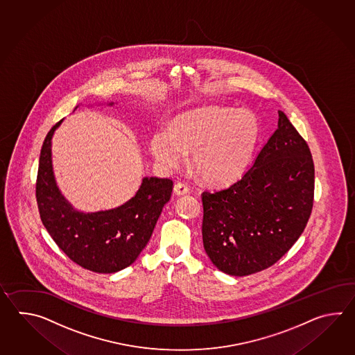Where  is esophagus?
<instances>
[{
	"label": "esophagus",
	"instance_id": "obj_1",
	"mask_svg": "<svg viewBox=\"0 0 355 355\" xmlns=\"http://www.w3.org/2000/svg\"><path fill=\"white\" fill-rule=\"evenodd\" d=\"M189 191H190V189L187 184H184V182L175 184L174 193L176 196H185V194H188Z\"/></svg>",
	"mask_w": 355,
	"mask_h": 355
}]
</instances>
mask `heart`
I'll use <instances>...</instances> for the list:
<instances>
[{
  "mask_svg": "<svg viewBox=\"0 0 355 355\" xmlns=\"http://www.w3.org/2000/svg\"><path fill=\"white\" fill-rule=\"evenodd\" d=\"M260 127L248 110L207 106L180 114L171 127H159L150 142L159 166H181L193 150V165L203 180L223 185L245 171L255 151Z\"/></svg>",
  "mask_w": 355,
  "mask_h": 355,
  "instance_id": "heart-1",
  "label": "heart"
}]
</instances>
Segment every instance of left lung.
Wrapping results in <instances>:
<instances>
[{
    "mask_svg": "<svg viewBox=\"0 0 355 355\" xmlns=\"http://www.w3.org/2000/svg\"><path fill=\"white\" fill-rule=\"evenodd\" d=\"M279 113L254 165L231 187L202 193L204 250L220 272L243 277L275 264L300 239L315 193L309 144Z\"/></svg>",
    "mask_w": 355,
    "mask_h": 355,
    "instance_id": "obj_1",
    "label": "left lung"
}]
</instances>
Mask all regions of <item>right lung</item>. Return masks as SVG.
I'll list each match as a JSON object with an SVG mask.
<instances>
[{
    "mask_svg": "<svg viewBox=\"0 0 355 355\" xmlns=\"http://www.w3.org/2000/svg\"><path fill=\"white\" fill-rule=\"evenodd\" d=\"M60 123L48 132L40 150L35 185L40 219L73 263L91 272H119L133 264L150 241L162 208L171 198L174 182L144 178L136 196L118 208L95 213L75 211L54 180L51 146Z\"/></svg>",
    "mask_w": 355,
    "mask_h": 355,
    "instance_id": "add662e5",
    "label": "right lung"
}]
</instances>
